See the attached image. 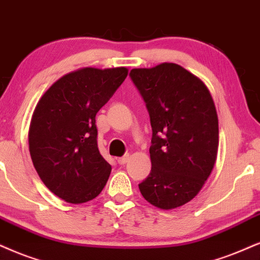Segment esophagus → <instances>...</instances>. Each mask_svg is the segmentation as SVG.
<instances>
[{"instance_id":"esophagus-1","label":"esophagus","mask_w":260,"mask_h":260,"mask_svg":"<svg viewBox=\"0 0 260 260\" xmlns=\"http://www.w3.org/2000/svg\"><path fill=\"white\" fill-rule=\"evenodd\" d=\"M128 159H129V154H124V156L120 157V158H117V163L122 166V164H126L128 162Z\"/></svg>"}]
</instances>
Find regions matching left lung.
I'll use <instances>...</instances> for the list:
<instances>
[{"label":"left lung","instance_id":"8db88e82","mask_svg":"<svg viewBox=\"0 0 260 260\" xmlns=\"http://www.w3.org/2000/svg\"><path fill=\"white\" fill-rule=\"evenodd\" d=\"M146 104L152 127V168L140 193L157 208L188 203L215 166L218 119L205 84L176 63L136 68L129 73Z\"/></svg>","mask_w":260,"mask_h":260}]
</instances>
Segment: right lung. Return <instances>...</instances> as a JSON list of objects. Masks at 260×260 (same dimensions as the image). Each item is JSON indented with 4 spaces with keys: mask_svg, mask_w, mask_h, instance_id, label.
I'll return each instance as SVG.
<instances>
[{
    "mask_svg": "<svg viewBox=\"0 0 260 260\" xmlns=\"http://www.w3.org/2000/svg\"><path fill=\"white\" fill-rule=\"evenodd\" d=\"M124 67L83 68L43 94L28 131L29 154L39 177L67 203L94 199L109 179L111 166L97 145L96 115L127 77Z\"/></svg>",
    "mask_w": 260,
    "mask_h": 260,
    "instance_id": "add662e5",
    "label": "right lung"
}]
</instances>
